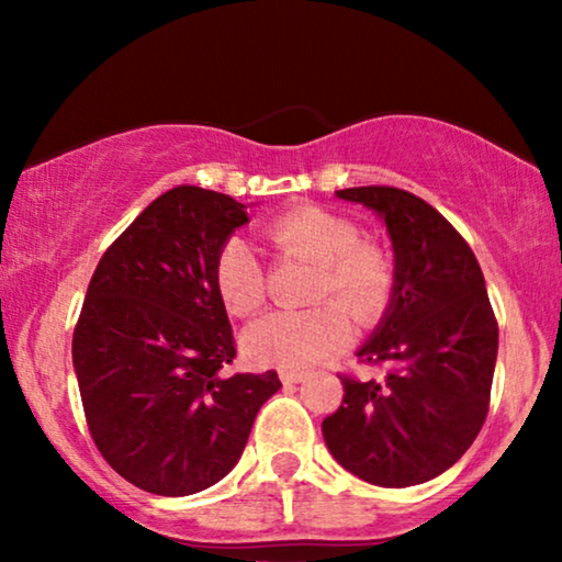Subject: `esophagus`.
Instances as JSON below:
<instances>
[{"instance_id": "obj_1", "label": "esophagus", "mask_w": 562, "mask_h": 562, "mask_svg": "<svg viewBox=\"0 0 562 562\" xmlns=\"http://www.w3.org/2000/svg\"><path fill=\"white\" fill-rule=\"evenodd\" d=\"M279 375H281L283 383H299V381L304 379L306 373H304V371H281Z\"/></svg>"}]
</instances>
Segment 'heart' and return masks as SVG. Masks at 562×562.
Here are the masks:
<instances>
[{"instance_id":"1","label":"heart","mask_w":562,"mask_h":562,"mask_svg":"<svg viewBox=\"0 0 562 562\" xmlns=\"http://www.w3.org/2000/svg\"><path fill=\"white\" fill-rule=\"evenodd\" d=\"M266 240L281 256L317 266L306 312H276L243 335V352L252 366L296 371L345 348L358 325H373L394 296V260L389 250L360 237L345 214L322 206H294L268 222ZM214 286L235 317H250L266 304V271L243 237H229L214 260Z\"/></svg>"}]
</instances>
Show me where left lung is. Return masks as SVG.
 Wrapping results in <instances>:
<instances>
[{"instance_id":"left-lung-1","label":"left lung","mask_w":562,"mask_h":562,"mask_svg":"<svg viewBox=\"0 0 562 562\" xmlns=\"http://www.w3.org/2000/svg\"><path fill=\"white\" fill-rule=\"evenodd\" d=\"M386 222L396 256L394 296L358 350L383 379L340 375L342 404L322 435L345 471L373 486L425 483L471 448L486 422L498 325L463 235L425 199L394 187L340 189Z\"/></svg>"}]
</instances>
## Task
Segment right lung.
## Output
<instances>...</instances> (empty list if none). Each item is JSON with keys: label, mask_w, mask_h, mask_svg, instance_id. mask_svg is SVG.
Here are the masks:
<instances>
[{"label": "right lung", "mask_w": 562, "mask_h": 562, "mask_svg": "<svg viewBox=\"0 0 562 562\" xmlns=\"http://www.w3.org/2000/svg\"><path fill=\"white\" fill-rule=\"evenodd\" d=\"M248 222L233 196L176 187L99 260L74 329L83 417L133 486L189 496L233 471L276 371L233 373L235 337L214 260Z\"/></svg>", "instance_id": "right-lung-1"}]
</instances>
